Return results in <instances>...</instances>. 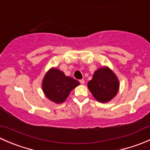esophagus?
Listing matches in <instances>:
<instances>
[{
    "label": "esophagus",
    "mask_w": 150,
    "mask_h": 150,
    "mask_svg": "<svg viewBox=\"0 0 150 150\" xmlns=\"http://www.w3.org/2000/svg\"><path fill=\"white\" fill-rule=\"evenodd\" d=\"M80 83H81V84H84V83H85V81H84V80L83 79H81V80H80Z\"/></svg>",
    "instance_id": "obj_1"
}]
</instances>
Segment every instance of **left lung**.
<instances>
[{
	"instance_id": "8db88e82",
	"label": "left lung",
	"mask_w": 150,
	"mask_h": 150,
	"mask_svg": "<svg viewBox=\"0 0 150 150\" xmlns=\"http://www.w3.org/2000/svg\"><path fill=\"white\" fill-rule=\"evenodd\" d=\"M88 87L95 99L100 102L111 100L118 91L119 83L117 77L108 67H102L95 72Z\"/></svg>"
}]
</instances>
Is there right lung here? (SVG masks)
<instances>
[{
	"label": "right lung",
	"instance_id": "right-lung-1",
	"mask_svg": "<svg viewBox=\"0 0 150 150\" xmlns=\"http://www.w3.org/2000/svg\"><path fill=\"white\" fill-rule=\"evenodd\" d=\"M80 84L77 80L66 76L56 68L50 69L43 81V90L47 98L55 103H62L71 91Z\"/></svg>",
	"mask_w": 150,
	"mask_h": 150
}]
</instances>
